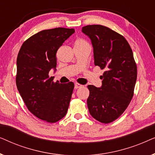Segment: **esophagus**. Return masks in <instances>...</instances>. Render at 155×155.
I'll return each mask as SVG.
<instances>
[{
	"label": "esophagus",
	"mask_w": 155,
	"mask_h": 155,
	"mask_svg": "<svg viewBox=\"0 0 155 155\" xmlns=\"http://www.w3.org/2000/svg\"><path fill=\"white\" fill-rule=\"evenodd\" d=\"M83 85L82 84H78V83H75V89H78V88H80V87H82Z\"/></svg>",
	"instance_id": "esophagus-1"
}]
</instances>
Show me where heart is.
<instances>
[{
  "instance_id": "heart-1",
  "label": "heart",
  "mask_w": 155,
  "mask_h": 155,
  "mask_svg": "<svg viewBox=\"0 0 155 155\" xmlns=\"http://www.w3.org/2000/svg\"><path fill=\"white\" fill-rule=\"evenodd\" d=\"M87 44H88L87 42L84 39H78L75 41V46H82Z\"/></svg>"
}]
</instances>
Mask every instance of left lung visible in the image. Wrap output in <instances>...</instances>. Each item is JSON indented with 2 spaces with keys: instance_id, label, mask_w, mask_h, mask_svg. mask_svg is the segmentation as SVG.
<instances>
[{
  "instance_id": "left-lung-1",
  "label": "left lung",
  "mask_w": 155,
  "mask_h": 155,
  "mask_svg": "<svg viewBox=\"0 0 155 155\" xmlns=\"http://www.w3.org/2000/svg\"><path fill=\"white\" fill-rule=\"evenodd\" d=\"M82 31L92 41L94 65L105 70L101 87L87 86L89 111L98 121L109 124L124 113L133 97L137 65L133 51L122 35L109 27L87 25Z\"/></svg>"
}]
</instances>
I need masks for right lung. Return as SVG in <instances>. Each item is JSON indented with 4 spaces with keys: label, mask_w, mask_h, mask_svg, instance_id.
<instances>
[{
    "label": "right lung",
    "mask_w": 155,
    "mask_h": 155,
    "mask_svg": "<svg viewBox=\"0 0 155 155\" xmlns=\"http://www.w3.org/2000/svg\"><path fill=\"white\" fill-rule=\"evenodd\" d=\"M75 32L74 29H46L27 39L17 58L16 85L27 109L39 119L56 123L66 115L74 83L54 82L51 69L56 68V52Z\"/></svg>",
    "instance_id": "obj_1"
}]
</instances>
